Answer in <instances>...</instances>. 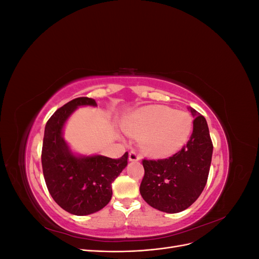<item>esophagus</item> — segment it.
<instances>
[{
	"label": "esophagus",
	"instance_id": "34e87169",
	"mask_svg": "<svg viewBox=\"0 0 259 259\" xmlns=\"http://www.w3.org/2000/svg\"><path fill=\"white\" fill-rule=\"evenodd\" d=\"M139 159H140V155L136 151H134V150L130 151V154H128V160L130 161L135 162V161H138Z\"/></svg>",
	"mask_w": 259,
	"mask_h": 259
}]
</instances>
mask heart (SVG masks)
<instances>
[{
  "label": "heart",
  "instance_id": "1",
  "mask_svg": "<svg viewBox=\"0 0 259 259\" xmlns=\"http://www.w3.org/2000/svg\"><path fill=\"white\" fill-rule=\"evenodd\" d=\"M127 135L143 137L148 152L165 156L182 148L192 130V119L185 111L167 107L150 106L139 109L122 124Z\"/></svg>",
  "mask_w": 259,
  "mask_h": 259
}]
</instances>
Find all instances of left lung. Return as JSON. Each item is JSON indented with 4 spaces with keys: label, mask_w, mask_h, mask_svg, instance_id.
Here are the masks:
<instances>
[{
    "label": "left lung",
    "mask_w": 259,
    "mask_h": 259,
    "mask_svg": "<svg viewBox=\"0 0 259 259\" xmlns=\"http://www.w3.org/2000/svg\"><path fill=\"white\" fill-rule=\"evenodd\" d=\"M193 131L186 146L168 159L143 160L145 176L139 191L153 208L174 214L195 202L206 185L213 143L205 117L193 108Z\"/></svg>",
    "instance_id": "8db88e82"
}]
</instances>
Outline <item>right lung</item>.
<instances>
[{
	"instance_id": "add662e5",
	"label": "right lung",
	"mask_w": 259,
	"mask_h": 259,
	"mask_svg": "<svg viewBox=\"0 0 259 259\" xmlns=\"http://www.w3.org/2000/svg\"><path fill=\"white\" fill-rule=\"evenodd\" d=\"M96 107V101L79 97L59 108L45 125L42 167L54 201L68 213L84 216L104 208L112 197L111 184L126 167L128 152L120 159L104 155H75L62 137L64 126L77 107Z\"/></svg>"
}]
</instances>
